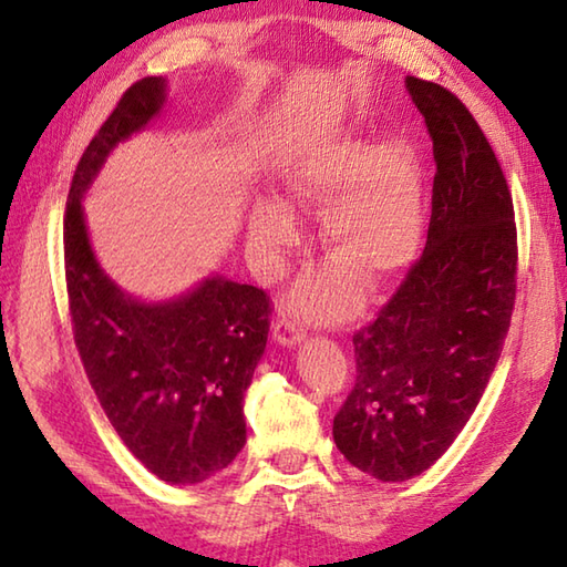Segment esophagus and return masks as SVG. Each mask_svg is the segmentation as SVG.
I'll return each mask as SVG.
<instances>
[{
    "instance_id": "esophagus-1",
    "label": "esophagus",
    "mask_w": 567,
    "mask_h": 567,
    "mask_svg": "<svg viewBox=\"0 0 567 567\" xmlns=\"http://www.w3.org/2000/svg\"><path fill=\"white\" fill-rule=\"evenodd\" d=\"M272 333H275V341L282 346H297L305 341V329L292 319H277Z\"/></svg>"
}]
</instances>
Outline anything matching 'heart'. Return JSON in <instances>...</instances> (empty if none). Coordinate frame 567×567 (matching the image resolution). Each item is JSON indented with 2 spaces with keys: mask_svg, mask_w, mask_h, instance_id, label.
<instances>
[{
  "mask_svg": "<svg viewBox=\"0 0 567 567\" xmlns=\"http://www.w3.org/2000/svg\"><path fill=\"white\" fill-rule=\"evenodd\" d=\"M290 195L302 207H321V238L339 268L307 277L292 295L302 315L333 321L353 311L360 280L370 290L396 280L414 262L424 236L421 173L412 148L390 138L368 148L343 141L297 167ZM295 219L280 202H260L250 219V240L265 262L290 246Z\"/></svg>",
  "mask_w": 567,
  "mask_h": 567,
  "instance_id": "b5f03b06",
  "label": "heart"
}]
</instances>
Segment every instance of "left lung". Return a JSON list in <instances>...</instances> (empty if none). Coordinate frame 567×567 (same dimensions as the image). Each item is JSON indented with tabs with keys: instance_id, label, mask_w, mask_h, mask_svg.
<instances>
[{
	"instance_id": "obj_1",
	"label": "left lung",
	"mask_w": 567,
	"mask_h": 567,
	"mask_svg": "<svg viewBox=\"0 0 567 567\" xmlns=\"http://www.w3.org/2000/svg\"><path fill=\"white\" fill-rule=\"evenodd\" d=\"M433 141L426 248L355 331V384L333 416L346 461L404 483L449 451L483 396L516 299V224L502 165L467 106L406 78Z\"/></svg>"
}]
</instances>
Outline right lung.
<instances>
[{
  "instance_id": "obj_1",
  "label": "right lung",
  "mask_w": 567,
  "mask_h": 567,
  "mask_svg": "<svg viewBox=\"0 0 567 567\" xmlns=\"http://www.w3.org/2000/svg\"><path fill=\"white\" fill-rule=\"evenodd\" d=\"M163 102V78L134 82L84 148L65 204V285L72 336L106 419L153 475L195 485L244 449V394L268 343L272 302L216 275L175 302L143 305L102 272L82 195L116 143Z\"/></svg>"
}]
</instances>
